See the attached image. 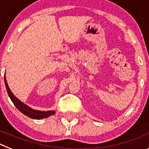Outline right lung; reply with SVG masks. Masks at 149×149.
<instances>
[{"instance_id": "obj_1", "label": "right lung", "mask_w": 149, "mask_h": 149, "mask_svg": "<svg viewBox=\"0 0 149 149\" xmlns=\"http://www.w3.org/2000/svg\"><path fill=\"white\" fill-rule=\"evenodd\" d=\"M4 81H5V85H6V91H7V93L9 95V97L10 98L11 101H13V103L14 104L15 107H17L18 110L20 112H22V113L24 114L27 116L30 117L31 119H44V118H48V116L51 115H54L55 113L54 110H48V111H41V110H33L31 107H30L29 106H27V104H24L23 102L20 101L19 99L15 97L13 93H12L10 89L9 88L8 86L7 82H6V77L4 76Z\"/></svg>"}]
</instances>
